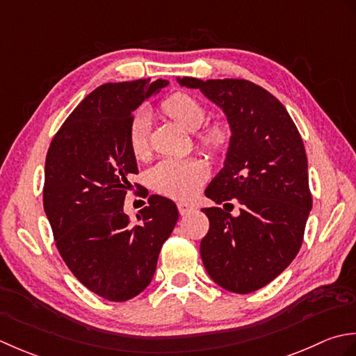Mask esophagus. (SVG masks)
<instances>
[{
  "label": "esophagus",
  "mask_w": 356,
  "mask_h": 356,
  "mask_svg": "<svg viewBox=\"0 0 356 356\" xmlns=\"http://www.w3.org/2000/svg\"><path fill=\"white\" fill-rule=\"evenodd\" d=\"M178 210H179L181 215H186L188 212H192L193 206L188 204V202H178Z\"/></svg>",
  "instance_id": "34e87169"
}]
</instances>
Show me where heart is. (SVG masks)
Wrapping results in <instances>:
<instances>
[{"label":"heart","mask_w":356,"mask_h":356,"mask_svg":"<svg viewBox=\"0 0 356 356\" xmlns=\"http://www.w3.org/2000/svg\"><path fill=\"white\" fill-rule=\"evenodd\" d=\"M161 111L179 127L195 132L206 120V108L200 101L178 92L165 98ZM127 141L134 156L143 158L149 152V117L146 112H138L130 120ZM230 143V129L221 121L209 124L198 135V144L212 155L221 154ZM207 177L206 164L197 158H165L158 161L147 173L149 186L164 197L175 200L192 198Z\"/></svg>","instance_id":"obj_1"}]
</instances>
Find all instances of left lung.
Segmentation results:
<instances>
[{
    "label": "left lung",
    "instance_id": "left-lung-1",
    "mask_svg": "<svg viewBox=\"0 0 356 356\" xmlns=\"http://www.w3.org/2000/svg\"><path fill=\"white\" fill-rule=\"evenodd\" d=\"M200 89L226 113L230 144L224 168L206 197L216 204L236 200L234 217L207 207L209 232L200 252L216 284L234 293H252L292 263L302 244L312 209L307 156L286 107L248 79L178 78Z\"/></svg>",
    "mask_w": 356,
    "mask_h": 356
}]
</instances>
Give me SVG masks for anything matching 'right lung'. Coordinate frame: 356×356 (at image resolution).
I'll return each mask as SVG.
<instances>
[{
    "label": "right lung",
    "instance_id": "right-lung-1",
    "mask_svg": "<svg viewBox=\"0 0 356 356\" xmlns=\"http://www.w3.org/2000/svg\"><path fill=\"white\" fill-rule=\"evenodd\" d=\"M168 84L136 79L97 87L47 150L42 201L56 249L76 280L108 301H127L150 284L178 221L175 202L159 195L149 197L135 224L122 210L129 179L138 173L127 141L130 120Z\"/></svg>",
    "mask_w": 356,
    "mask_h": 356
}]
</instances>
